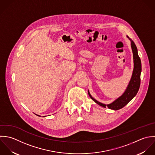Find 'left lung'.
Instances as JSON below:
<instances>
[{"mask_svg":"<svg viewBox=\"0 0 155 155\" xmlns=\"http://www.w3.org/2000/svg\"><path fill=\"white\" fill-rule=\"evenodd\" d=\"M127 38L130 41V47H131L132 53H133L134 69H133L131 78L124 93L111 103L109 104H105L97 101L94 98H93L89 92V91H88L89 96L97 104L104 108H106V107H107L108 108L113 110H120L124 107L126 105H127L129 103V102L130 101L136 96L137 93L138 92V90L140 86L141 62L140 58L138 54L137 48L134 42L131 39H130L127 36Z\"/></svg>","mask_w":155,"mask_h":155,"instance_id":"1","label":"left lung"}]
</instances>
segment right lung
Here are the masks:
<instances>
[{"label": "right lung", "mask_w": 155, "mask_h": 155, "mask_svg": "<svg viewBox=\"0 0 155 155\" xmlns=\"http://www.w3.org/2000/svg\"><path fill=\"white\" fill-rule=\"evenodd\" d=\"M36 115H37V114H36ZM37 116H39V115H37Z\"/></svg>", "instance_id": "add662e5"}]
</instances>
